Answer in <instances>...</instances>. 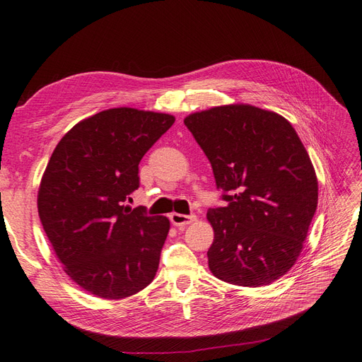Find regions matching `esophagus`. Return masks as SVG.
Instances as JSON below:
<instances>
[{
	"label": "esophagus",
	"mask_w": 362,
	"mask_h": 362,
	"mask_svg": "<svg viewBox=\"0 0 362 362\" xmlns=\"http://www.w3.org/2000/svg\"><path fill=\"white\" fill-rule=\"evenodd\" d=\"M170 221L173 226H187V224H192L196 221V216H184L180 213H172Z\"/></svg>",
	"instance_id": "34e87169"
}]
</instances>
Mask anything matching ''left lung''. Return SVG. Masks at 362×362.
Listing matches in <instances>:
<instances>
[{
	"label": "left lung",
	"mask_w": 362,
	"mask_h": 362,
	"mask_svg": "<svg viewBox=\"0 0 362 362\" xmlns=\"http://www.w3.org/2000/svg\"><path fill=\"white\" fill-rule=\"evenodd\" d=\"M184 124L228 202L206 213L211 272L247 288L279 280L303 252L317 206L316 172L292 124L240 103L194 112Z\"/></svg>",
	"instance_id": "1"
}]
</instances>
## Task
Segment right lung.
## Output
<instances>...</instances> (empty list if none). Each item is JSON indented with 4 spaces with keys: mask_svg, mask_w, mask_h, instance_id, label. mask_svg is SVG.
<instances>
[{
    "mask_svg": "<svg viewBox=\"0 0 362 362\" xmlns=\"http://www.w3.org/2000/svg\"><path fill=\"white\" fill-rule=\"evenodd\" d=\"M175 117L114 107L79 121L51 156L37 194L40 221L67 276L105 300H122L156 277L166 217L126 205L139 161Z\"/></svg>",
    "mask_w": 362,
    "mask_h": 362,
    "instance_id": "obj_1",
    "label": "right lung"
}]
</instances>
